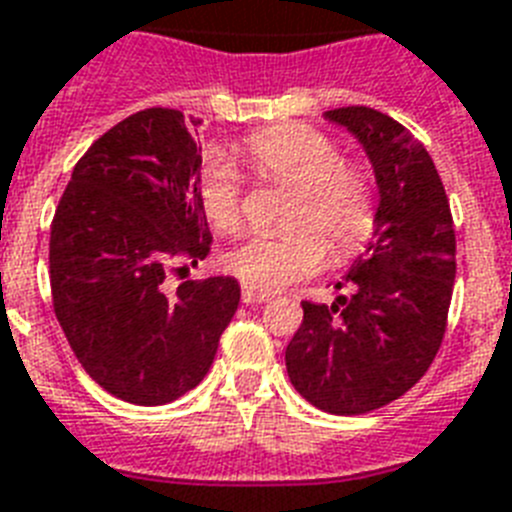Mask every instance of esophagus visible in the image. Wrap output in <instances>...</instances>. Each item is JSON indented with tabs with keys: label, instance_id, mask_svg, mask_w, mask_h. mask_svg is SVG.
Returning <instances> with one entry per match:
<instances>
[{
	"label": "esophagus",
	"instance_id": "34e87169",
	"mask_svg": "<svg viewBox=\"0 0 512 512\" xmlns=\"http://www.w3.org/2000/svg\"><path fill=\"white\" fill-rule=\"evenodd\" d=\"M242 302H244V305H263V302H268V294L255 292V289H249V286H244V289H242Z\"/></svg>",
	"mask_w": 512,
	"mask_h": 512
}]
</instances>
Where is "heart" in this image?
Wrapping results in <instances>:
<instances>
[{"mask_svg":"<svg viewBox=\"0 0 512 512\" xmlns=\"http://www.w3.org/2000/svg\"><path fill=\"white\" fill-rule=\"evenodd\" d=\"M244 155L263 178L292 186L297 202L292 228L281 236H249L226 255V270L255 292H276L321 270L328 249L352 255L373 231V191L363 170L344 165L342 149L331 136L310 126H276L252 136ZM199 205L220 234L242 226V186L231 162L213 157L199 176ZM310 222L312 229L302 227Z\"/></svg>","mask_w":512,"mask_h":512,"instance_id":"heart-1","label":"heart"}]
</instances>
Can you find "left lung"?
I'll use <instances>...</instances> for the list:
<instances>
[{"label":"left lung","mask_w":512,"mask_h":512,"mask_svg":"<svg viewBox=\"0 0 512 512\" xmlns=\"http://www.w3.org/2000/svg\"><path fill=\"white\" fill-rule=\"evenodd\" d=\"M323 118L347 128L371 162L373 242L336 284L350 297L302 302L286 371L323 413L363 415L413 389L436 357L455 284V228L434 160L405 126L371 107Z\"/></svg>","instance_id":"obj_1"}]
</instances>
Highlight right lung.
I'll return each instance as SVG.
<instances>
[{
	"mask_svg": "<svg viewBox=\"0 0 512 512\" xmlns=\"http://www.w3.org/2000/svg\"><path fill=\"white\" fill-rule=\"evenodd\" d=\"M199 170L184 115L141 110L91 144L54 213V315L83 371L131 405L191 392L242 297L231 276L165 292L170 265L205 260L213 242Z\"/></svg>",
	"mask_w": 512,
	"mask_h": 512,
	"instance_id": "obj_1",
	"label": "right lung"
}]
</instances>
